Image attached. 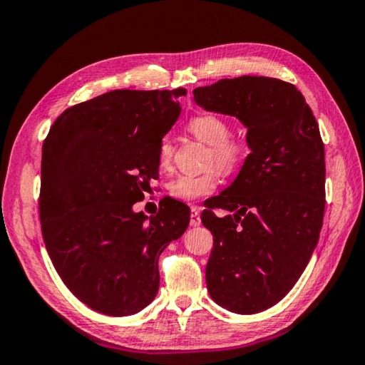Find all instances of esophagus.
Masks as SVG:
<instances>
[{"label":"esophagus","instance_id":"34e87169","mask_svg":"<svg viewBox=\"0 0 365 365\" xmlns=\"http://www.w3.org/2000/svg\"><path fill=\"white\" fill-rule=\"evenodd\" d=\"M201 224V217H200V209L197 207H191V215H190V225L191 227H197Z\"/></svg>","mask_w":365,"mask_h":365}]
</instances>
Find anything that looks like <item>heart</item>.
<instances>
[{
  "label": "heart",
  "mask_w": 365,
  "mask_h": 365,
  "mask_svg": "<svg viewBox=\"0 0 365 365\" xmlns=\"http://www.w3.org/2000/svg\"><path fill=\"white\" fill-rule=\"evenodd\" d=\"M187 130L196 140L209 146L206 158L207 170L202 174H183L169 182V195L178 201L193 202L212 195L219 185V175H233L243 168L248 159L246 141L232 135L230 122L217 114H197L187 123ZM158 163L163 170L174 165V143L169 137L160 140Z\"/></svg>",
  "instance_id": "b5f03b06"
}]
</instances>
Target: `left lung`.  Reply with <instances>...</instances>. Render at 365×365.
<instances>
[{"instance_id": "left-lung-1", "label": "left lung", "mask_w": 365, "mask_h": 365, "mask_svg": "<svg viewBox=\"0 0 365 365\" xmlns=\"http://www.w3.org/2000/svg\"><path fill=\"white\" fill-rule=\"evenodd\" d=\"M193 95L206 110L238 117L251 148L235 182L201 214L214 237L209 294L235 314L261 312L294 287L319 242L325 211L319 123L301 91L279 78H222ZM214 208L234 215L217 218Z\"/></svg>"}]
</instances>
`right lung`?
Segmentation results:
<instances>
[{"mask_svg": "<svg viewBox=\"0 0 365 365\" xmlns=\"http://www.w3.org/2000/svg\"><path fill=\"white\" fill-rule=\"evenodd\" d=\"M183 95L185 88L109 91L66 109L43 141V242L64 285L106 316L150 304L160 252L190 224V207L172 197L150 220L133 211L158 178L159 143Z\"/></svg>", "mask_w": 365, "mask_h": 365, "instance_id": "add662e5", "label": "right lung"}]
</instances>
